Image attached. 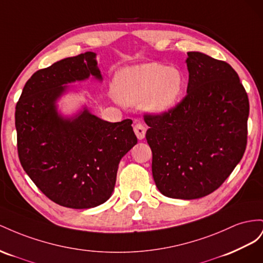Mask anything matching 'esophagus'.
Masks as SVG:
<instances>
[{
	"label": "esophagus",
	"mask_w": 263,
	"mask_h": 263,
	"mask_svg": "<svg viewBox=\"0 0 263 263\" xmlns=\"http://www.w3.org/2000/svg\"><path fill=\"white\" fill-rule=\"evenodd\" d=\"M145 132H146V127L142 123H137L134 125V133H136V136L139 140L144 139Z\"/></svg>",
	"instance_id": "esophagus-1"
}]
</instances>
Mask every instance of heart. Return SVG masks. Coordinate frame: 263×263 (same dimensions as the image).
I'll return each mask as SVG.
<instances>
[{
	"label": "heart",
	"mask_w": 263,
	"mask_h": 263,
	"mask_svg": "<svg viewBox=\"0 0 263 263\" xmlns=\"http://www.w3.org/2000/svg\"><path fill=\"white\" fill-rule=\"evenodd\" d=\"M183 86L181 71L160 63L125 69L118 74L116 80V91L120 100L129 104L144 101L145 108L155 114L173 107Z\"/></svg>",
	"instance_id": "heart-1"
}]
</instances>
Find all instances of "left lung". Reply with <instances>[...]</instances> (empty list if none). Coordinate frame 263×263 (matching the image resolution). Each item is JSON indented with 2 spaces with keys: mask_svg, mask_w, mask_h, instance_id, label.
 Segmentation results:
<instances>
[{
  "mask_svg": "<svg viewBox=\"0 0 263 263\" xmlns=\"http://www.w3.org/2000/svg\"><path fill=\"white\" fill-rule=\"evenodd\" d=\"M187 95L161 114H144L152 173L167 197L196 199L226 181L242 159L249 99L238 73L198 51L186 59Z\"/></svg>",
  "mask_w": 263,
  "mask_h": 263,
  "instance_id": "1",
  "label": "left lung"
}]
</instances>
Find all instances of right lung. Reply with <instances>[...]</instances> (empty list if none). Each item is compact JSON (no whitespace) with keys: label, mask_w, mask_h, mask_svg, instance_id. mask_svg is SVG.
Here are the masks:
<instances>
[{"label":"right lung","mask_w":263,"mask_h":263,"mask_svg":"<svg viewBox=\"0 0 263 263\" xmlns=\"http://www.w3.org/2000/svg\"><path fill=\"white\" fill-rule=\"evenodd\" d=\"M95 57L87 51L37 70L15 108L22 166L45 196L74 209L110 198L120 160L138 143L130 119L111 123L88 110L72 120L58 116L55 102L65 84L90 74L101 79Z\"/></svg>","instance_id":"1"}]
</instances>
